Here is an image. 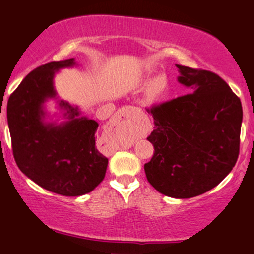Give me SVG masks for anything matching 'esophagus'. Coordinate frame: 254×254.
Segmentation results:
<instances>
[{
	"mask_svg": "<svg viewBox=\"0 0 254 254\" xmlns=\"http://www.w3.org/2000/svg\"><path fill=\"white\" fill-rule=\"evenodd\" d=\"M125 112H127V110H125V109L119 110L118 112H117V116H118V117H119V116H124V115H125Z\"/></svg>",
	"mask_w": 254,
	"mask_h": 254,
	"instance_id": "1",
	"label": "esophagus"
}]
</instances>
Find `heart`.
<instances>
[{
  "label": "heart",
  "instance_id": "obj_1",
  "mask_svg": "<svg viewBox=\"0 0 254 254\" xmlns=\"http://www.w3.org/2000/svg\"><path fill=\"white\" fill-rule=\"evenodd\" d=\"M168 89V82L167 78L162 75L160 76L154 77L153 80L149 81V83L147 84L144 90L143 100L147 105H157L164 100L166 97V93H167Z\"/></svg>",
  "mask_w": 254,
  "mask_h": 254
}]
</instances>
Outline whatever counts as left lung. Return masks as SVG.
I'll use <instances>...</instances> for the list:
<instances>
[{"label":"left lung","mask_w":254,"mask_h":254,"mask_svg":"<svg viewBox=\"0 0 254 254\" xmlns=\"http://www.w3.org/2000/svg\"><path fill=\"white\" fill-rule=\"evenodd\" d=\"M176 65L190 94L148 110L155 127L147 139L155 151L144 172L160 193L184 199L214 189L233 170L243 106L218 75Z\"/></svg>","instance_id":"8db88e82"}]
</instances>
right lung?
Here are the masks:
<instances>
[{"label":"right lung","instance_id":"right-lung-1","mask_svg":"<svg viewBox=\"0 0 254 254\" xmlns=\"http://www.w3.org/2000/svg\"><path fill=\"white\" fill-rule=\"evenodd\" d=\"M75 58L46 63L26 76L9 97L7 119L17 167L45 190L62 196L88 193L104 180L109 159L98 150L99 124L58 99L54 78ZM56 100L64 121H48L45 103Z\"/></svg>","mask_w":254,"mask_h":254}]
</instances>
